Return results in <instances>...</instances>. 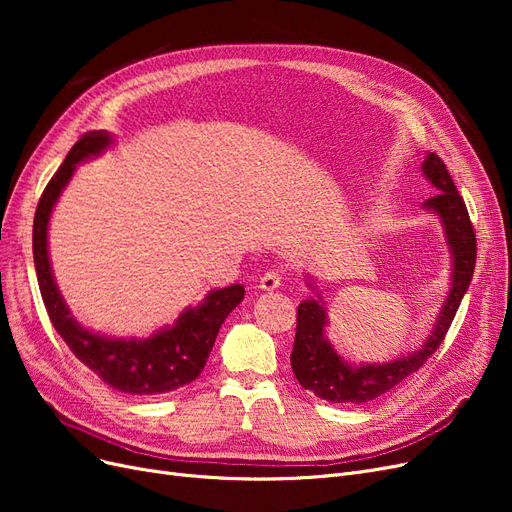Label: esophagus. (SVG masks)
Returning a JSON list of instances; mask_svg holds the SVG:
<instances>
[{"label": "esophagus", "instance_id": "1", "mask_svg": "<svg viewBox=\"0 0 512 512\" xmlns=\"http://www.w3.org/2000/svg\"><path fill=\"white\" fill-rule=\"evenodd\" d=\"M282 282H284L282 273L275 271V269H269L265 275L260 277V288L262 290H277L282 286Z\"/></svg>", "mask_w": 512, "mask_h": 512}]
</instances>
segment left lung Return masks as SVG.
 <instances>
[{
  "instance_id": "1",
  "label": "left lung",
  "mask_w": 512,
  "mask_h": 512,
  "mask_svg": "<svg viewBox=\"0 0 512 512\" xmlns=\"http://www.w3.org/2000/svg\"><path fill=\"white\" fill-rule=\"evenodd\" d=\"M423 173L433 183V188H438V194L427 198L423 207L440 215L453 252V288L438 316L436 329L421 350L404 356V359L386 365L350 367L339 359L331 344L324 339V327H327L324 307L318 301H303L297 307V335H294V346L290 352V365L292 374L297 376L303 389H309L322 399L335 401V404H365V401L384 395L421 369L429 356L440 348L448 329H451L463 294L472 282L476 265V235L468 207L438 153H427Z\"/></svg>"
}]
</instances>
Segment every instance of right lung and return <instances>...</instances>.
<instances>
[{
	"label": "right lung",
	"mask_w": 512,
	"mask_h": 512,
	"mask_svg": "<svg viewBox=\"0 0 512 512\" xmlns=\"http://www.w3.org/2000/svg\"><path fill=\"white\" fill-rule=\"evenodd\" d=\"M111 136L108 132H87L70 149L64 164L46 183L34 218V265L38 286L55 331L68 344L72 354L108 386L130 395H158L181 389L203 371L215 337L226 316L235 309L245 288L235 284L207 294L203 305L190 307L179 316L175 327L164 329L149 339H111L85 331L76 322L55 286L49 252H46V226L53 205L66 188L76 164L100 153Z\"/></svg>",
	"instance_id": "add662e5"
}]
</instances>
